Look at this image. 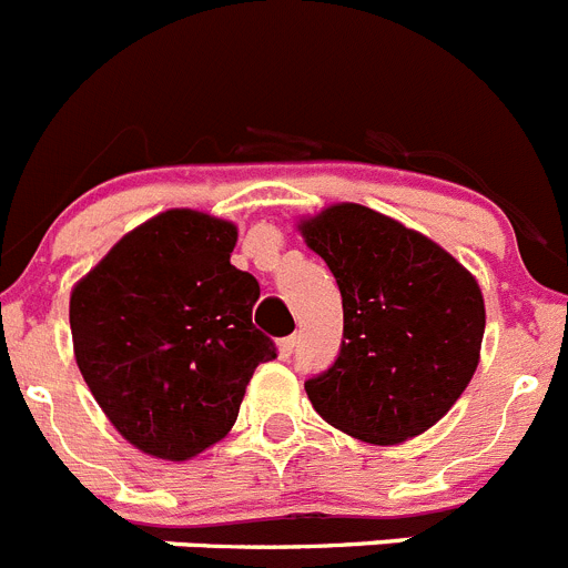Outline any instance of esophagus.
Segmentation results:
<instances>
[{
  "mask_svg": "<svg viewBox=\"0 0 568 568\" xmlns=\"http://www.w3.org/2000/svg\"><path fill=\"white\" fill-rule=\"evenodd\" d=\"M293 349H295V335L278 341V358H290V355H293Z\"/></svg>",
  "mask_w": 568,
  "mask_h": 568,
  "instance_id": "esophagus-1",
  "label": "esophagus"
}]
</instances>
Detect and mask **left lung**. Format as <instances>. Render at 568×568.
<instances>
[{
  "label": "left lung",
  "mask_w": 568,
  "mask_h": 568,
  "mask_svg": "<svg viewBox=\"0 0 568 568\" xmlns=\"http://www.w3.org/2000/svg\"><path fill=\"white\" fill-rule=\"evenodd\" d=\"M344 304V341L304 384L341 433L393 446L426 433L478 369L486 310L478 281L418 230L353 202L301 219Z\"/></svg>",
  "instance_id": "left-lung-1"
}]
</instances>
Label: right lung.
I'll list each match as a JSON object with an SVG mask.
<instances>
[{
	"instance_id": "1",
	"label": "right lung",
	"mask_w": 568,
	"mask_h": 568,
	"mask_svg": "<svg viewBox=\"0 0 568 568\" xmlns=\"http://www.w3.org/2000/svg\"><path fill=\"white\" fill-rule=\"evenodd\" d=\"M239 230L164 210L115 241L70 293L79 373L115 433L190 460L233 429L275 344L253 327L258 281L230 264Z\"/></svg>"
}]
</instances>
